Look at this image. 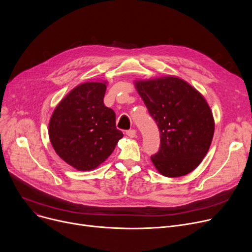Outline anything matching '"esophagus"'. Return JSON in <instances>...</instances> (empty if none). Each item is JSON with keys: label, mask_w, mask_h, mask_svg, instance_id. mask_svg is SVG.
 I'll list each match as a JSON object with an SVG mask.
<instances>
[{"label": "esophagus", "mask_w": 252, "mask_h": 252, "mask_svg": "<svg viewBox=\"0 0 252 252\" xmlns=\"http://www.w3.org/2000/svg\"><path fill=\"white\" fill-rule=\"evenodd\" d=\"M126 135L129 138H135L137 136V130L136 129H129V130L126 131Z\"/></svg>", "instance_id": "obj_1"}]
</instances>
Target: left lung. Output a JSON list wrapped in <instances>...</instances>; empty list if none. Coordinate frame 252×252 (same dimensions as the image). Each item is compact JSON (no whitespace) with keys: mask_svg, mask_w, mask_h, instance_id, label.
<instances>
[{"mask_svg":"<svg viewBox=\"0 0 252 252\" xmlns=\"http://www.w3.org/2000/svg\"><path fill=\"white\" fill-rule=\"evenodd\" d=\"M160 131V148L151 157L158 173L177 178L200 164L213 141L215 119L205 98L175 75L135 81Z\"/></svg>","mask_w":252,"mask_h":252,"instance_id":"obj_1","label":"left lung"}]
</instances>
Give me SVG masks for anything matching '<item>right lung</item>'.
Returning <instances> with one entry per match:
<instances>
[{"instance_id":"1","label":"right lung","mask_w":252,"mask_h":252,"mask_svg":"<svg viewBox=\"0 0 252 252\" xmlns=\"http://www.w3.org/2000/svg\"><path fill=\"white\" fill-rule=\"evenodd\" d=\"M107 82L76 86L56 106L49 122L53 148L77 170H92L103 163L124 137L115 126V113L103 99Z\"/></svg>"}]
</instances>
